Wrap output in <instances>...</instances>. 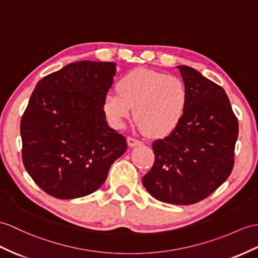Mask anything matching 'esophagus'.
Wrapping results in <instances>:
<instances>
[{"label": "esophagus", "mask_w": 258, "mask_h": 258, "mask_svg": "<svg viewBox=\"0 0 258 258\" xmlns=\"http://www.w3.org/2000/svg\"><path fill=\"white\" fill-rule=\"evenodd\" d=\"M128 144L129 147H137V146H140V144H142L143 142L140 141L139 139H137V138H134V137H128Z\"/></svg>", "instance_id": "esophagus-1"}]
</instances>
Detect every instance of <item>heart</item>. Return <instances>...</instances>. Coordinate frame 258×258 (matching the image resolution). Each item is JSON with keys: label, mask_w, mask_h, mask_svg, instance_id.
I'll use <instances>...</instances> for the list:
<instances>
[{"label": "heart", "mask_w": 258, "mask_h": 258, "mask_svg": "<svg viewBox=\"0 0 258 258\" xmlns=\"http://www.w3.org/2000/svg\"><path fill=\"white\" fill-rule=\"evenodd\" d=\"M118 91L105 96L104 109L116 127H121L134 106V118L144 133L167 135L184 117L188 94L179 78L149 69H135L117 83Z\"/></svg>", "instance_id": "heart-1"}]
</instances>
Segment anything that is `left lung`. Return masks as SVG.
Instances as JSON below:
<instances>
[{"label":"left lung","instance_id":"left-lung-1","mask_svg":"<svg viewBox=\"0 0 258 258\" xmlns=\"http://www.w3.org/2000/svg\"><path fill=\"white\" fill-rule=\"evenodd\" d=\"M177 68L188 94L186 111L171 134L152 143L155 161L142 184L160 202L192 205L230 176L238 122L221 86L190 67Z\"/></svg>","mask_w":258,"mask_h":258}]
</instances>
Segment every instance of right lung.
Returning <instances> with one entry per match:
<instances>
[{"label": "right lung", "mask_w": 258, "mask_h": 258, "mask_svg": "<svg viewBox=\"0 0 258 258\" xmlns=\"http://www.w3.org/2000/svg\"><path fill=\"white\" fill-rule=\"evenodd\" d=\"M114 62L78 61L42 78L21 121L23 163L35 183L58 199L84 197L107 178L125 138L104 111Z\"/></svg>", "instance_id": "add662e5"}]
</instances>
